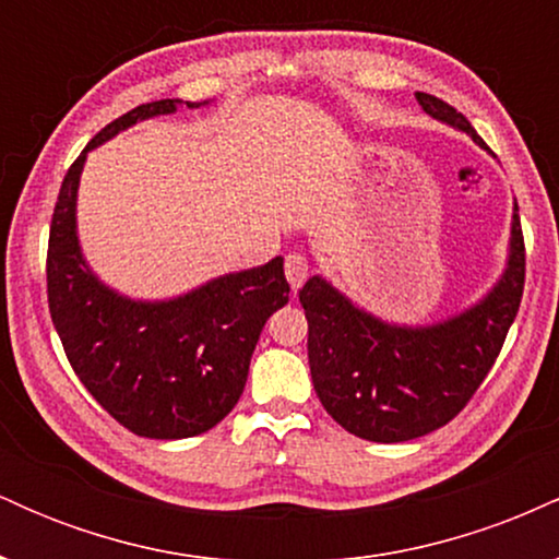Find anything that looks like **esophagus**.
Masks as SVG:
<instances>
[{
	"instance_id": "esophagus-1",
	"label": "esophagus",
	"mask_w": 559,
	"mask_h": 559,
	"mask_svg": "<svg viewBox=\"0 0 559 559\" xmlns=\"http://www.w3.org/2000/svg\"><path fill=\"white\" fill-rule=\"evenodd\" d=\"M284 267H286L288 286H292L294 292H297V288L307 281V275H310V262H307L305 254L294 252V254H288V258H286V265Z\"/></svg>"
}]
</instances>
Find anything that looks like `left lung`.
Returning <instances> with one entry per match:
<instances>
[{
	"mask_svg": "<svg viewBox=\"0 0 559 559\" xmlns=\"http://www.w3.org/2000/svg\"><path fill=\"white\" fill-rule=\"evenodd\" d=\"M433 120L463 131L491 155L463 112L418 92ZM525 247L518 204L499 281L476 305L428 325L389 323L312 275L299 292L307 316V357L318 400L338 426L378 444L418 439L447 426L476 394L518 316Z\"/></svg>",
	"mask_w": 559,
	"mask_h": 559,
	"instance_id": "1",
	"label": "left lung"
}]
</instances>
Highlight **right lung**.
I'll return each instance as SVG.
<instances>
[{"mask_svg":"<svg viewBox=\"0 0 559 559\" xmlns=\"http://www.w3.org/2000/svg\"><path fill=\"white\" fill-rule=\"evenodd\" d=\"M181 99L133 107L88 141L57 197L47 252L52 323L83 386L144 439H189L239 402L265 320L288 301L284 258L226 273L170 299H133L88 267L79 241V183L88 152ZM210 102H186L189 110Z\"/></svg>","mask_w":559,"mask_h":559,"instance_id":"obj_1","label":"right lung"}]
</instances>
